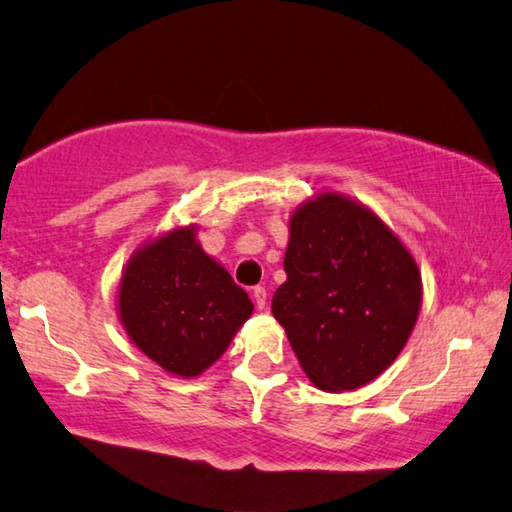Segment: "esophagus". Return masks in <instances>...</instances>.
<instances>
[{"instance_id": "esophagus-1", "label": "esophagus", "mask_w": 512, "mask_h": 512, "mask_svg": "<svg viewBox=\"0 0 512 512\" xmlns=\"http://www.w3.org/2000/svg\"><path fill=\"white\" fill-rule=\"evenodd\" d=\"M253 300L259 309L266 307V289L264 287H253Z\"/></svg>"}]
</instances>
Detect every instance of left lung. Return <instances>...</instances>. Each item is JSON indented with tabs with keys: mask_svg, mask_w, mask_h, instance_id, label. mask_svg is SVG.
Wrapping results in <instances>:
<instances>
[{
	"mask_svg": "<svg viewBox=\"0 0 512 512\" xmlns=\"http://www.w3.org/2000/svg\"><path fill=\"white\" fill-rule=\"evenodd\" d=\"M289 232L287 282L275 291L273 316L318 388L368 384L418 320V264L368 207L332 192L298 207Z\"/></svg>",
	"mask_w": 512,
	"mask_h": 512,
	"instance_id": "left-lung-1",
	"label": "left lung"
}]
</instances>
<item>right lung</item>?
<instances>
[{
	"mask_svg": "<svg viewBox=\"0 0 512 512\" xmlns=\"http://www.w3.org/2000/svg\"><path fill=\"white\" fill-rule=\"evenodd\" d=\"M253 314L248 293L178 228L131 257L119 284V316L146 357L180 377H196L228 348Z\"/></svg>",
	"mask_w": 512,
	"mask_h": 512,
	"instance_id": "obj_1",
	"label": "right lung"
}]
</instances>
